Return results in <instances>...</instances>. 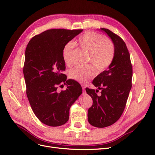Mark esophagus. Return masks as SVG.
<instances>
[{"mask_svg": "<svg viewBox=\"0 0 155 155\" xmlns=\"http://www.w3.org/2000/svg\"><path fill=\"white\" fill-rule=\"evenodd\" d=\"M82 88H83V92H85V86L83 85H82Z\"/></svg>", "mask_w": 155, "mask_h": 155, "instance_id": "1", "label": "esophagus"}]
</instances>
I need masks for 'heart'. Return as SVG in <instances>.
I'll return each mask as SVG.
<instances>
[{"instance_id":"b5f03b06","label":"heart","mask_w":155,"mask_h":155,"mask_svg":"<svg viewBox=\"0 0 155 155\" xmlns=\"http://www.w3.org/2000/svg\"><path fill=\"white\" fill-rule=\"evenodd\" d=\"M79 47L88 54V61L99 72L106 69L111 64L114 57V46L109 39L94 31H87L76 41ZM74 43L68 42L63 49V58L68 66L72 64V54ZM96 70L92 66L76 67L69 71V77L73 80L85 84L96 76Z\"/></svg>"}]
</instances>
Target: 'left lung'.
<instances>
[{
	"label": "left lung",
	"instance_id": "obj_1",
	"mask_svg": "<svg viewBox=\"0 0 155 155\" xmlns=\"http://www.w3.org/2000/svg\"><path fill=\"white\" fill-rule=\"evenodd\" d=\"M111 39L114 57L109 68L94 79L92 84L99 90L86 88L93 100L88 110V121L94 127L104 128L118 121L122 114L132 87L133 68L130 54L123 39L110 30L100 28Z\"/></svg>",
	"mask_w": 155,
	"mask_h": 155
}]
</instances>
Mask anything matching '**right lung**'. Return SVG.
I'll use <instances>...</instances> for the list:
<instances>
[{"mask_svg":"<svg viewBox=\"0 0 155 155\" xmlns=\"http://www.w3.org/2000/svg\"><path fill=\"white\" fill-rule=\"evenodd\" d=\"M82 31L48 30L32 37L26 46L23 68L26 95L33 112L45 125L58 127L66 124L70 107L82 94L80 84L67 80L63 74L66 68L64 46ZM63 83L68 88L58 93V85Z\"/></svg>","mask_w":155,"mask_h":155,"instance_id":"add662e5","label":"right lung"}]
</instances>
